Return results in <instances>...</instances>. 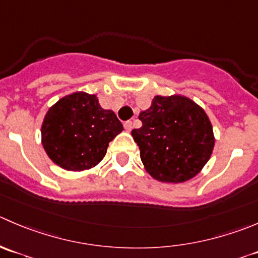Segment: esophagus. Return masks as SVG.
Instances as JSON below:
<instances>
[{
	"instance_id": "obj_1",
	"label": "esophagus",
	"mask_w": 258,
	"mask_h": 258,
	"mask_svg": "<svg viewBox=\"0 0 258 258\" xmlns=\"http://www.w3.org/2000/svg\"><path fill=\"white\" fill-rule=\"evenodd\" d=\"M123 127H124V130H126L127 132H130V131H131L132 127H134V126H132V122H131V121H126V122H124V123H123Z\"/></svg>"
}]
</instances>
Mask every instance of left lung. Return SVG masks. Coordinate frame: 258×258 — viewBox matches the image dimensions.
Masks as SVG:
<instances>
[{"label": "left lung", "instance_id": "1", "mask_svg": "<svg viewBox=\"0 0 258 258\" xmlns=\"http://www.w3.org/2000/svg\"><path fill=\"white\" fill-rule=\"evenodd\" d=\"M132 130L146 171L162 182H184L202 171L211 159L214 134L201 106L180 94L152 99Z\"/></svg>", "mask_w": 258, "mask_h": 258}]
</instances>
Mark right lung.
<instances>
[{
    "instance_id": "right-lung-1",
    "label": "right lung",
    "mask_w": 258,
    "mask_h": 258,
    "mask_svg": "<svg viewBox=\"0 0 258 258\" xmlns=\"http://www.w3.org/2000/svg\"><path fill=\"white\" fill-rule=\"evenodd\" d=\"M122 131L114 112L102 108L96 94L76 92L46 112L41 142L54 164L69 171H83L101 162L109 142Z\"/></svg>"
}]
</instances>
